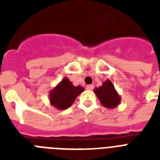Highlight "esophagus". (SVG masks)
<instances>
[{
	"instance_id": "1",
	"label": "esophagus",
	"mask_w": 160,
	"mask_h": 160,
	"mask_svg": "<svg viewBox=\"0 0 160 160\" xmlns=\"http://www.w3.org/2000/svg\"><path fill=\"white\" fill-rule=\"evenodd\" d=\"M86 89H87V90H92L93 89H94V85H87V86H86Z\"/></svg>"
}]
</instances>
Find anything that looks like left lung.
Returning <instances> with one entry per match:
<instances>
[{
  "label": "left lung",
  "mask_w": 160,
  "mask_h": 160,
  "mask_svg": "<svg viewBox=\"0 0 160 160\" xmlns=\"http://www.w3.org/2000/svg\"><path fill=\"white\" fill-rule=\"evenodd\" d=\"M94 92L100 100L103 106L108 109L116 108L120 104L121 97L114 89L113 83L109 80L103 82V85L98 88H95Z\"/></svg>",
  "instance_id": "obj_1"
}]
</instances>
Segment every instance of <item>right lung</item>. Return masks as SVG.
Here are the masks:
<instances>
[{"mask_svg":"<svg viewBox=\"0 0 160 160\" xmlns=\"http://www.w3.org/2000/svg\"><path fill=\"white\" fill-rule=\"evenodd\" d=\"M84 88L80 85L74 86L72 82L67 77L63 78L49 94L51 105L57 109H66L75 102L78 95L84 91Z\"/></svg>","mask_w":160,"mask_h":160,"instance_id":"obj_1","label":"right lung"}]
</instances>
